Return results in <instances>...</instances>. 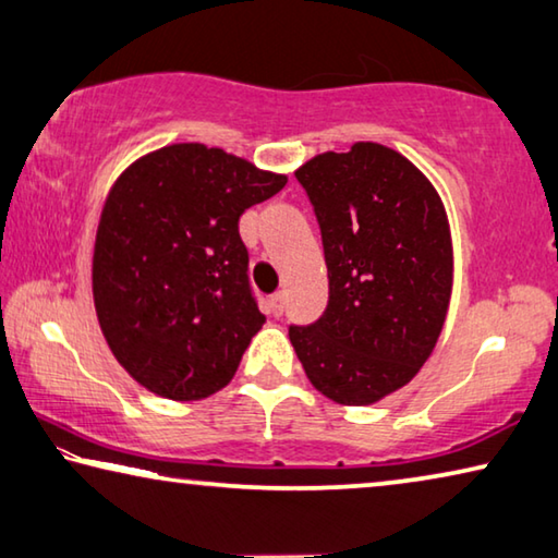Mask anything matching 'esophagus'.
<instances>
[{
	"mask_svg": "<svg viewBox=\"0 0 558 558\" xmlns=\"http://www.w3.org/2000/svg\"><path fill=\"white\" fill-rule=\"evenodd\" d=\"M270 307H272V315L280 317L282 310H286V292H276V295H270Z\"/></svg>",
	"mask_w": 558,
	"mask_h": 558,
	"instance_id": "34e87169",
	"label": "esophagus"
}]
</instances>
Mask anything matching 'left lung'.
<instances>
[{"label": "left lung", "mask_w": 558, "mask_h": 558, "mask_svg": "<svg viewBox=\"0 0 558 558\" xmlns=\"http://www.w3.org/2000/svg\"><path fill=\"white\" fill-rule=\"evenodd\" d=\"M295 177L323 231L329 300L317 323L290 327V342L327 399L376 403L418 374L446 323V206L418 167L379 143L317 155Z\"/></svg>", "instance_id": "obj_1"}]
</instances>
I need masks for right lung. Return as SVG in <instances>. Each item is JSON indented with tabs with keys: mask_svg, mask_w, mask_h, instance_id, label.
Wrapping results in <instances>:
<instances>
[{
	"mask_svg": "<svg viewBox=\"0 0 558 558\" xmlns=\"http://www.w3.org/2000/svg\"><path fill=\"white\" fill-rule=\"evenodd\" d=\"M286 174L202 143L155 149L112 184L93 248V302L122 369L147 391L199 401L233 379L266 323L239 219Z\"/></svg>",
	"mask_w": 558,
	"mask_h": 558,
	"instance_id": "obj_1",
	"label": "right lung"
}]
</instances>
